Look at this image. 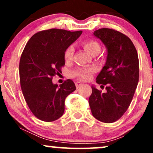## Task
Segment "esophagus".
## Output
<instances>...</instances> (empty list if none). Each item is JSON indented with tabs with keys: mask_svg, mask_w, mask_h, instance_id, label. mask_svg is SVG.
Here are the masks:
<instances>
[{
	"mask_svg": "<svg viewBox=\"0 0 153 153\" xmlns=\"http://www.w3.org/2000/svg\"><path fill=\"white\" fill-rule=\"evenodd\" d=\"M81 85H83L82 83L80 82V81H76V86L77 88H79V87H81Z\"/></svg>",
	"mask_w": 153,
	"mask_h": 153,
	"instance_id": "obj_1",
	"label": "esophagus"
}]
</instances>
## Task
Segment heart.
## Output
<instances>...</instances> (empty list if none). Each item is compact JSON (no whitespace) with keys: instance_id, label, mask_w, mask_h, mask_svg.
I'll return each mask as SVG.
<instances>
[{"instance_id":"1","label":"heart","mask_w":153,"mask_h":153,"mask_svg":"<svg viewBox=\"0 0 153 153\" xmlns=\"http://www.w3.org/2000/svg\"><path fill=\"white\" fill-rule=\"evenodd\" d=\"M83 47L88 53L92 56L97 55L101 51V47L97 41L95 40H85L83 42ZM73 53H74V49L72 47H70L67 49L65 53V58L67 61H69L72 59ZM93 72L91 69H81L76 71L74 73V76L79 77L82 80H88L91 77V75Z\"/></svg>"}]
</instances>
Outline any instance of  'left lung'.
<instances>
[{
    "mask_svg": "<svg viewBox=\"0 0 153 153\" xmlns=\"http://www.w3.org/2000/svg\"><path fill=\"white\" fill-rule=\"evenodd\" d=\"M93 35L106 49L105 65L96 78L98 84L106 85V91L102 93L92 85L90 108L97 120L114 123L125 114L134 95L139 82V58L131 39L118 31L101 28L94 31Z\"/></svg>",
    "mask_w": 153,
    "mask_h": 153,
    "instance_id": "8db88e82",
    "label": "left lung"
}]
</instances>
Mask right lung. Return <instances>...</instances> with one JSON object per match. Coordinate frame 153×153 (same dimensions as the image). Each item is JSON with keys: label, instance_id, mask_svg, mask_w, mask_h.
Returning <instances> with one entry per match:
<instances>
[{"label": "right lung", "instance_id": "add662e5", "mask_svg": "<svg viewBox=\"0 0 153 153\" xmlns=\"http://www.w3.org/2000/svg\"><path fill=\"white\" fill-rule=\"evenodd\" d=\"M81 33L56 28L40 31L30 37L23 51L21 88L29 108L39 120L51 122L60 118L65 98L76 90L71 79L58 85L53 83L52 77L61 72L65 52Z\"/></svg>", "mask_w": 153, "mask_h": 153}]
</instances>
